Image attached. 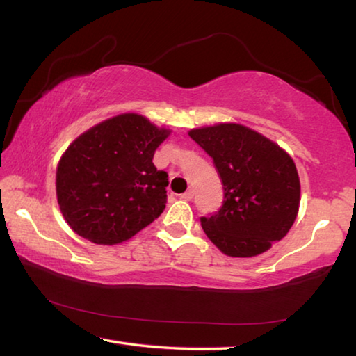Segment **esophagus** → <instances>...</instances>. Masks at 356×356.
<instances>
[{
	"mask_svg": "<svg viewBox=\"0 0 356 356\" xmlns=\"http://www.w3.org/2000/svg\"><path fill=\"white\" fill-rule=\"evenodd\" d=\"M193 196H195V193H193V190H188V191H185L184 195H180V199H184V200H191V199H193Z\"/></svg>",
	"mask_w": 356,
	"mask_h": 356,
	"instance_id": "obj_1",
	"label": "esophagus"
}]
</instances>
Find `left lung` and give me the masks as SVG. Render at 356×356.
<instances>
[{
  "label": "left lung",
  "instance_id": "left-lung-1",
  "mask_svg": "<svg viewBox=\"0 0 356 356\" xmlns=\"http://www.w3.org/2000/svg\"><path fill=\"white\" fill-rule=\"evenodd\" d=\"M188 135L213 159L224 188L219 211L200 218L209 240L238 258L260 255L280 241L300 204V180L289 154L236 122L191 129Z\"/></svg>",
  "mask_w": 356,
  "mask_h": 356
}]
</instances>
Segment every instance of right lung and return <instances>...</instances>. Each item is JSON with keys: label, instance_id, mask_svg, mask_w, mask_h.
<instances>
[{"label": "right lung", "instance_id": "add662e5", "mask_svg": "<svg viewBox=\"0 0 356 356\" xmlns=\"http://www.w3.org/2000/svg\"><path fill=\"white\" fill-rule=\"evenodd\" d=\"M171 131L121 113L81 134L62 154L56 195L67 224L95 244H120L161 215L168 174L152 159Z\"/></svg>", "mask_w": 356, "mask_h": 356}]
</instances>
